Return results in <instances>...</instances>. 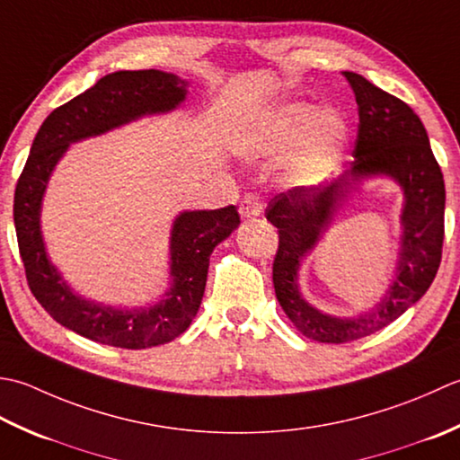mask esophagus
<instances>
[{"label": "esophagus", "instance_id": "obj_1", "mask_svg": "<svg viewBox=\"0 0 460 460\" xmlns=\"http://www.w3.org/2000/svg\"><path fill=\"white\" fill-rule=\"evenodd\" d=\"M264 210V202L258 194H246L240 202V214L242 218H256Z\"/></svg>", "mask_w": 460, "mask_h": 460}]
</instances>
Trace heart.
<instances>
[{
    "label": "heart",
    "instance_id": "b5f03b06",
    "mask_svg": "<svg viewBox=\"0 0 460 460\" xmlns=\"http://www.w3.org/2000/svg\"><path fill=\"white\" fill-rule=\"evenodd\" d=\"M348 140V123L333 109L317 111L312 102H292L278 109L256 133L248 146L258 156H282L292 153L286 178L294 186H312L332 171Z\"/></svg>",
    "mask_w": 460,
    "mask_h": 460
}]
</instances>
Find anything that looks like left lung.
Segmentation results:
<instances>
[{
  "label": "left lung",
  "mask_w": 460,
  "mask_h": 460,
  "mask_svg": "<svg viewBox=\"0 0 460 460\" xmlns=\"http://www.w3.org/2000/svg\"><path fill=\"white\" fill-rule=\"evenodd\" d=\"M343 75L359 111L355 161L330 182L312 189L297 186L274 196L266 208V218L279 236L271 271L276 297L297 332L320 343L355 341L405 314L433 284L445 238V181L420 119L407 102L375 87L361 75L351 71ZM379 173L391 175L406 196L396 279L369 313L355 318L322 314L298 294V261L329 227L352 184Z\"/></svg>",
  "instance_id": "1"
}]
</instances>
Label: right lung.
Masks as SVG:
<instances>
[{
	"instance_id": "obj_1",
	"label": "right lung",
	"mask_w": 460,
	"mask_h": 460,
	"mask_svg": "<svg viewBox=\"0 0 460 460\" xmlns=\"http://www.w3.org/2000/svg\"><path fill=\"white\" fill-rule=\"evenodd\" d=\"M189 81L172 73L117 71L55 109L37 130L15 186L13 222L25 278L37 302L55 322L87 340L123 349H146L172 341L199 312L212 250L238 228L236 206L186 210L171 232V289L155 305L120 309L81 297L47 258L41 236V200L55 164L71 143L107 133L145 115L174 111Z\"/></svg>"
}]
</instances>
